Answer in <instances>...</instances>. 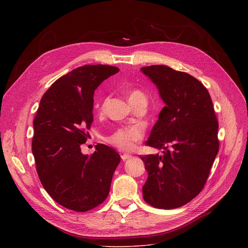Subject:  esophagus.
<instances>
[{
    "mask_svg": "<svg viewBox=\"0 0 248 248\" xmlns=\"http://www.w3.org/2000/svg\"><path fill=\"white\" fill-rule=\"evenodd\" d=\"M130 157H131V155H129V154H123V155H122V160H123V161H126V160H128Z\"/></svg>",
    "mask_w": 248,
    "mask_h": 248,
    "instance_id": "1",
    "label": "esophagus"
}]
</instances>
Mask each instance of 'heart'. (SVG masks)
<instances>
[{"label":"heart","instance_id":"b5f03b06","mask_svg":"<svg viewBox=\"0 0 248 248\" xmlns=\"http://www.w3.org/2000/svg\"><path fill=\"white\" fill-rule=\"evenodd\" d=\"M140 96H144L139 90H131L128 92V101H132ZM105 102L100 106L99 111L103 112ZM143 137V129L139 125H132L116 130L112 135L106 137L110 144L122 151H131L134 149L136 142Z\"/></svg>","mask_w":248,"mask_h":248}]
</instances>
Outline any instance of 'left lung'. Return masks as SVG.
<instances>
[{
	"label": "left lung",
	"instance_id": "8db88e82",
	"mask_svg": "<svg viewBox=\"0 0 248 248\" xmlns=\"http://www.w3.org/2000/svg\"><path fill=\"white\" fill-rule=\"evenodd\" d=\"M140 70L165 103L145 142L163 149V155L140 156L148 173L143 199L159 209H174L204 187L219 150V124L208 90L195 78L160 64Z\"/></svg>",
	"mask_w": 248,
	"mask_h": 248
}]
</instances>
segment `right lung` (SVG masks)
I'll return each mask as SVG.
<instances>
[{
	"instance_id": "add662e5",
	"label": "right lung",
	"mask_w": 248,
	"mask_h": 248,
	"mask_svg": "<svg viewBox=\"0 0 248 248\" xmlns=\"http://www.w3.org/2000/svg\"><path fill=\"white\" fill-rule=\"evenodd\" d=\"M119 68L86 64L56 80L43 95L33 121L32 153L40 182L64 208L86 212L107 198L121 156L99 143L84 155L80 145L93 122L94 92Z\"/></svg>"
}]
</instances>
